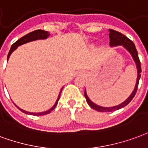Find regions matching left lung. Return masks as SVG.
Wrapping results in <instances>:
<instances>
[{
	"instance_id": "obj_1",
	"label": "left lung",
	"mask_w": 148,
	"mask_h": 148,
	"mask_svg": "<svg viewBox=\"0 0 148 148\" xmlns=\"http://www.w3.org/2000/svg\"><path fill=\"white\" fill-rule=\"evenodd\" d=\"M109 37H110V45L111 46H120L121 45L125 48L128 51L131 53L132 56V58L134 59L136 64V68H137V72H138V75H137V80H136V87L134 88V90L132 91V93L131 94V95L128 98L127 100H125V102L120 104V105L117 106H114V107H102V106H99L95 104L93 102L90 101L89 98L87 97V93H86V90L84 91V96L86 98L87 102L88 103V105L90 106V107L94 110H95L99 112H112V111L117 110L119 109L123 108L124 106H125L129 104V102H131L132 99L134 98L135 95L137 91V87L139 85V81H140V78L141 75V65H140V61L138 57V53L137 50L136 49V46H135L134 43L132 42L131 40L125 36L124 34L121 33H120L118 31H114V30H110V34H109Z\"/></svg>"
}]
</instances>
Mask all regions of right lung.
<instances>
[{
	"instance_id": "1",
	"label": "right lung",
	"mask_w": 148,
	"mask_h": 148,
	"mask_svg": "<svg viewBox=\"0 0 148 148\" xmlns=\"http://www.w3.org/2000/svg\"><path fill=\"white\" fill-rule=\"evenodd\" d=\"M49 33L48 32V31H43V30H36V31H32V32H30V33H28L27 34H26V35H24L23 37H22L21 38H19V40H17L16 42L12 44V47H11V49H10V51H9L8 54L7 60H8V58H9V57H10L11 53H12L15 49H16L17 46H20V45H23V44H24V43L28 42L34 41V40L45 39V38H46L47 37H49ZM61 90H62V89H61ZM61 92H60V94H59V96H58L57 101H56V102H55L54 106H53L51 109H49V110L46 111V112H42V113H30V112H27V111L23 110H22V109L19 108L18 106H17V107L19 108V110H21L22 112H23V113H25V114H31V115H34V116H42V115H46V114L50 113V112H51V111L53 110L55 107H56V106L58 105V100H59V99H60V95H61Z\"/></svg>"
}]
</instances>
